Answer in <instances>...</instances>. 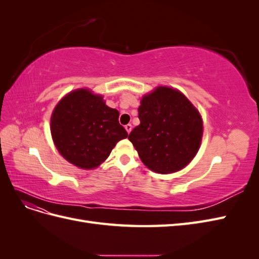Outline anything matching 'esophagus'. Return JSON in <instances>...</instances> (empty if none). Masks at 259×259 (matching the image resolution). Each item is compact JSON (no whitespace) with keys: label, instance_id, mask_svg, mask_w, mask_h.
<instances>
[{"label":"esophagus","instance_id":"obj_1","mask_svg":"<svg viewBox=\"0 0 259 259\" xmlns=\"http://www.w3.org/2000/svg\"><path fill=\"white\" fill-rule=\"evenodd\" d=\"M132 125L131 124H127V125H125V130H126V132L128 133V134H130V133L132 132Z\"/></svg>","mask_w":259,"mask_h":259}]
</instances>
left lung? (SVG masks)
I'll use <instances>...</instances> for the list:
<instances>
[{"mask_svg":"<svg viewBox=\"0 0 259 259\" xmlns=\"http://www.w3.org/2000/svg\"><path fill=\"white\" fill-rule=\"evenodd\" d=\"M138 117L140 124L128 139L150 170L176 173L197 155L203 137L202 116L177 89L161 85L145 94Z\"/></svg>","mask_w":259,"mask_h":259,"instance_id":"1","label":"left lung"}]
</instances>
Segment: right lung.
<instances>
[{
	"instance_id": "right-lung-1",
	"label": "right lung",
	"mask_w": 259,
	"mask_h": 259,
	"mask_svg": "<svg viewBox=\"0 0 259 259\" xmlns=\"http://www.w3.org/2000/svg\"><path fill=\"white\" fill-rule=\"evenodd\" d=\"M119 111L90 89H76L62 97L51 115L55 147L69 163L82 169L97 168L127 132Z\"/></svg>"
}]
</instances>
